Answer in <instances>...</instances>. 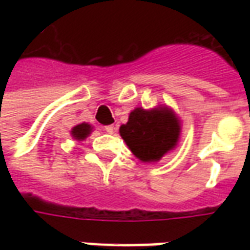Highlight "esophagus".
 Instances as JSON below:
<instances>
[{"label":"esophagus","mask_w":250,"mask_h":250,"mask_svg":"<svg viewBox=\"0 0 250 250\" xmlns=\"http://www.w3.org/2000/svg\"><path fill=\"white\" fill-rule=\"evenodd\" d=\"M104 130L107 131V132H108V134H112V132H114V131H115V125H105V127H104Z\"/></svg>","instance_id":"1"}]
</instances>
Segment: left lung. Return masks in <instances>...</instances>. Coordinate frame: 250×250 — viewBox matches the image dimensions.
<instances>
[{"label":"left lung","instance_id":"obj_1","mask_svg":"<svg viewBox=\"0 0 250 250\" xmlns=\"http://www.w3.org/2000/svg\"><path fill=\"white\" fill-rule=\"evenodd\" d=\"M120 136L132 154L142 162H157L177 146L181 122L173 109L165 105L157 108H135L128 122L119 128Z\"/></svg>","mask_w":250,"mask_h":250}]
</instances>
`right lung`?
I'll return each instance as SVG.
<instances>
[{"label": "right lung", "mask_w": 250, "mask_h": 250, "mask_svg": "<svg viewBox=\"0 0 250 250\" xmlns=\"http://www.w3.org/2000/svg\"><path fill=\"white\" fill-rule=\"evenodd\" d=\"M92 131V125L88 123H80V125H75L71 131V135L73 139L76 141H84Z\"/></svg>", "instance_id": "right-lung-1"}]
</instances>
